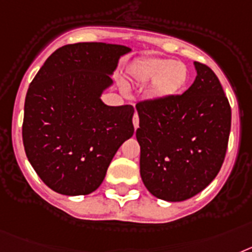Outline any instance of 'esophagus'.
<instances>
[{"instance_id":"34e87169","label":"esophagus","mask_w":252,"mask_h":252,"mask_svg":"<svg viewBox=\"0 0 252 252\" xmlns=\"http://www.w3.org/2000/svg\"><path fill=\"white\" fill-rule=\"evenodd\" d=\"M133 126H134V129H137L139 126V118L137 113H135L134 117H133Z\"/></svg>"}]
</instances>
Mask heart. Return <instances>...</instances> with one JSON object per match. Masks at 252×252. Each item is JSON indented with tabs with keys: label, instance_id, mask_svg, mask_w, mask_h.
I'll use <instances>...</instances> for the list:
<instances>
[{
	"label": "heart",
	"instance_id": "1",
	"mask_svg": "<svg viewBox=\"0 0 252 252\" xmlns=\"http://www.w3.org/2000/svg\"><path fill=\"white\" fill-rule=\"evenodd\" d=\"M128 78L135 85H148L150 97L163 101L178 95L189 80V69L184 63L171 58L150 56L130 65Z\"/></svg>",
	"mask_w": 252,
	"mask_h": 252
}]
</instances>
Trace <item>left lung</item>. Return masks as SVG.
<instances>
[{"label": "left lung", "instance_id": "obj_1", "mask_svg": "<svg viewBox=\"0 0 252 252\" xmlns=\"http://www.w3.org/2000/svg\"><path fill=\"white\" fill-rule=\"evenodd\" d=\"M183 95L135 105L144 187L166 202H183L209 185L222 167L231 130V106L205 64Z\"/></svg>", "mask_w": 252, "mask_h": 252}]
</instances>
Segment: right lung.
Here are the masks:
<instances>
[{"label": "right lung", "instance_id": "add662e5", "mask_svg": "<svg viewBox=\"0 0 252 252\" xmlns=\"http://www.w3.org/2000/svg\"><path fill=\"white\" fill-rule=\"evenodd\" d=\"M129 52L126 45L106 43L64 45L32 81L24 147L35 172L56 192L95 191L117 151L134 133L132 105L109 106L101 100L120 57Z\"/></svg>", "mask_w": 252, "mask_h": 252}]
</instances>
